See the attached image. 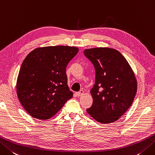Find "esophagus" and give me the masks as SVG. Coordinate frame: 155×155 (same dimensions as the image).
I'll list each match as a JSON object with an SVG mask.
<instances>
[{"label":"esophagus","instance_id":"1","mask_svg":"<svg viewBox=\"0 0 155 155\" xmlns=\"http://www.w3.org/2000/svg\"><path fill=\"white\" fill-rule=\"evenodd\" d=\"M83 94H84V91L83 90H81L80 91L76 93V95H77V96H81V95H83Z\"/></svg>","mask_w":155,"mask_h":155}]
</instances>
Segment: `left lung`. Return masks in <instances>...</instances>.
I'll return each mask as SVG.
<instances>
[{"instance_id":"left-lung-1","label":"left lung","mask_w":155,"mask_h":155,"mask_svg":"<svg viewBox=\"0 0 155 155\" xmlns=\"http://www.w3.org/2000/svg\"><path fill=\"white\" fill-rule=\"evenodd\" d=\"M95 69V83L91 90L92 106L87 111L101 124L116 122L132 105L137 91L135 74L120 51L109 48L84 50Z\"/></svg>"}]
</instances>
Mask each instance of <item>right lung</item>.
<instances>
[{"mask_svg": "<svg viewBox=\"0 0 155 155\" xmlns=\"http://www.w3.org/2000/svg\"><path fill=\"white\" fill-rule=\"evenodd\" d=\"M78 51L77 47L47 46L36 48L26 56L16 88L18 99L30 116L50 119L72 97L66 68Z\"/></svg>", "mask_w": 155, "mask_h": 155, "instance_id": "obj_1", "label": "right lung"}]
</instances>
